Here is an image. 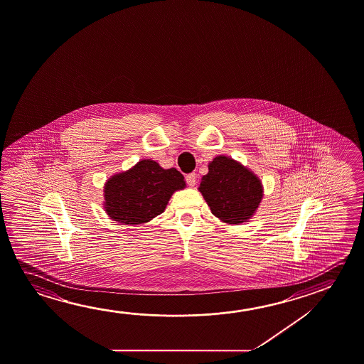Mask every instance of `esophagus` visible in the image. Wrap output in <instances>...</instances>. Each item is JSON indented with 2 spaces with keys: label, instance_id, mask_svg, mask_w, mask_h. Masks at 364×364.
Here are the masks:
<instances>
[{
  "label": "esophagus",
  "instance_id": "esophagus-1",
  "mask_svg": "<svg viewBox=\"0 0 364 364\" xmlns=\"http://www.w3.org/2000/svg\"><path fill=\"white\" fill-rule=\"evenodd\" d=\"M186 184L189 185V186H194V185L197 184V175L196 173H189V175H186Z\"/></svg>",
  "mask_w": 364,
  "mask_h": 364
}]
</instances>
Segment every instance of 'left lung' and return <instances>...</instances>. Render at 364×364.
I'll return each mask as SVG.
<instances>
[{"label":"left lung","mask_w":364,"mask_h":364,"mask_svg":"<svg viewBox=\"0 0 364 364\" xmlns=\"http://www.w3.org/2000/svg\"><path fill=\"white\" fill-rule=\"evenodd\" d=\"M199 191L212 213L230 225H239L255 213L262 202L260 180L247 168L226 156L209 164Z\"/></svg>","instance_id":"left-lung-1"}]
</instances>
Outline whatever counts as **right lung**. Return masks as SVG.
<instances>
[{"label": "right lung", "mask_w": 364, "mask_h": 364, "mask_svg": "<svg viewBox=\"0 0 364 364\" xmlns=\"http://www.w3.org/2000/svg\"><path fill=\"white\" fill-rule=\"evenodd\" d=\"M183 188L184 176L176 168L165 170L157 162L142 160L107 180L105 210L119 223L141 225L161 215L173 191Z\"/></svg>", "instance_id": "right-lung-1"}]
</instances>
